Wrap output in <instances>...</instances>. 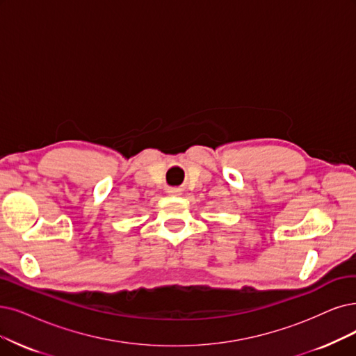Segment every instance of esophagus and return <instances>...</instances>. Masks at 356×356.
<instances>
[{
  "instance_id": "obj_1",
  "label": "esophagus",
  "mask_w": 356,
  "mask_h": 356,
  "mask_svg": "<svg viewBox=\"0 0 356 356\" xmlns=\"http://www.w3.org/2000/svg\"><path fill=\"white\" fill-rule=\"evenodd\" d=\"M181 191H182L181 188H169V190H168V193H169L170 195H179Z\"/></svg>"
}]
</instances>
